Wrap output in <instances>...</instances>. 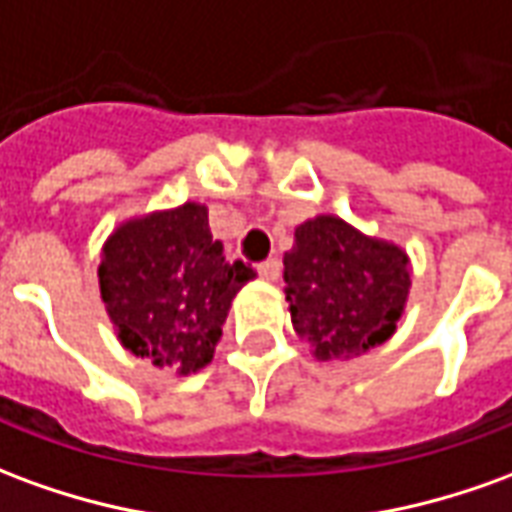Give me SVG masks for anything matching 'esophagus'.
<instances>
[{
  "label": "esophagus",
  "instance_id": "esophagus-1",
  "mask_svg": "<svg viewBox=\"0 0 512 512\" xmlns=\"http://www.w3.org/2000/svg\"><path fill=\"white\" fill-rule=\"evenodd\" d=\"M280 271H282V266L277 257H268V260H263V263L257 266V274H260V277H263L266 282L280 280Z\"/></svg>",
  "mask_w": 512,
  "mask_h": 512
}]
</instances>
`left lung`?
<instances>
[{
  "mask_svg": "<svg viewBox=\"0 0 512 512\" xmlns=\"http://www.w3.org/2000/svg\"><path fill=\"white\" fill-rule=\"evenodd\" d=\"M282 266L293 330L316 360L363 355L396 332L410 293L405 249L316 216L296 227Z\"/></svg>",
  "mask_w": 512,
  "mask_h": 512,
  "instance_id": "1",
  "label": "left lung"
}]
</instances>
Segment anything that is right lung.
<instances>
[{
  "instance_id": "obj_1",
  "label": "right lung",
  "mask_w": 512,
  "mask_h": 512,
  "mask_svg": "<svg viewBox=\"0 0 512 512\" xmlns=\"http://www.w3.org/2000/svg\"><path fill=\"white\" fill-rule=\"evenodd\" d=\"M252 277L241 260L227 263L199 202L119 224L99 263V291L121 346L180 377L213 360L232 299Z\"/></svg>"
}]
</instances>
